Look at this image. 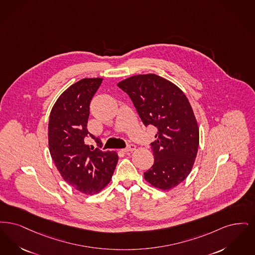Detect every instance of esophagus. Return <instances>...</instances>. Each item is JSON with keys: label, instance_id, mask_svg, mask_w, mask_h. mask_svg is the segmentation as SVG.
<instances>
[{"label": "esophagus", "instance_id": "obj_1", "mask_svg": "<svg viewBox=\"0 0 255 255\" xmlns=\"http://www.w3.org/2000/svg\"><path fill=\"white\" fill-rule=\"evenodd\" d=\"M135 148H136V146H135V144H128L126 148H124L123 150L125 151V152H128V151H133V150H135Z\"/></svg>", "mask_w": 255, "mask_h": 255}]
</instances>
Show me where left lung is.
Returning a JSON list of instances; mask_svg holds the SVG:
<instances>
[{"mask_svg": "<svg viewBox=\"0 0 255 255\" xmlns=\"http://www.w3.org/2000/svg\"><path fill=\"white\" fill-rule=\"evenodd\" d=\"M128 93L144 126L158 129L151 149L154 164L144 173L163 190L188 177L199 145V128L191 106L181 89L156 74L135 75L118 83Z\"/></svg>", "mask_w": 255, "mask_h": 255, "instance_id": "left-lung-1", "label": "left lung"}]
</instances>
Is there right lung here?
<instances>
[{
  "instance_id": "obj_1",
  "label": "right lung",
  "mask_w": 255,
  "mask_h": 255,
  "mask_svg": "<svg viewBox=\"0 0 255 255\" xmlns=\"http://www.w3.org/2000/svg\"><path fill=\"white\" fill-rule=\"evenodd\" d=\"M102 78H85L70 86L56 101L48 122L51 158L64 180L79 191L94 194L111 182L118 162L115 151H103L89 145V105L102 84Z\"/></svg>"
}]
</instances>
